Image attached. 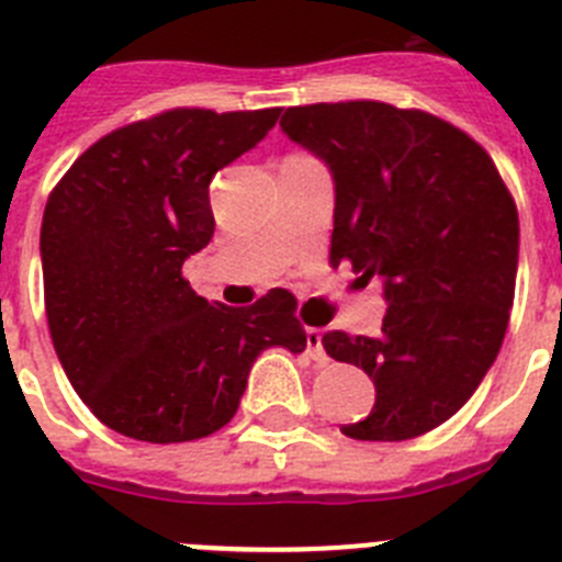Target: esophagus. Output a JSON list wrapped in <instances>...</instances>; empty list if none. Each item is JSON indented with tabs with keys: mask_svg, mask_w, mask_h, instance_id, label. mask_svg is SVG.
I'll list each match as a JSON object with an SVG mask.
<instances>
[{
	"mask_svg": "<svg viewBox=\"0 0 562 562\" xmlns=\"http://www.w3.org/2000/svg\"><path fill=\"white\" fill-rule=\"evenodd\" d=\"M305 341H308V353L316 362H328V353L322 348V328H305Z\"/></svg>",
	"mask_w": 562,
	"mask_h": 562,
	"instance_id": "obj_1",
	"label": "esophagus"
}]
</instances>
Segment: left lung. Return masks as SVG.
Instances as JSON below:
<instances>
[{
	"instance_id": "left-lung-1",
	"label": "left lung",
	"mask_w": 562,
	"mask_h": 562,
	"mask_svg": "<svg viewBox=\"0 0 562 562\" xmlns=\"http://www.w3.org/2000/svg\"><path fill=\"white\" fill-rule=\"evenodd\" d=\"M288 138L319 155L336 183L330 262L382 277L379 336L328 330L336 362L375 384L356 441H407L467 404L495 362L517 274V206L475 138L424 110L384 101L288 106Z\"/></svg>"
}]
</instances>
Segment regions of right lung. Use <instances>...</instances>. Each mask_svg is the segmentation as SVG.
Returning a JSON list of instances; mask_svg holds the SVG:
<instances>
[{
	"label": "right lung",
	"mask_w": 562,
	"mask_h": 562,
	"mask_svg": "<svg viewBox=\"0 0 562 562\" xmlns=\"http://www.w3.org/2000/svg\"><path fill=\"white\" fill-rule=\"evenodd\" d=\"M280 119L175 106L119 126L76 158L42 221L53 348L92 416L135 441L180 443L226 427L271 345L305 350L282 288L248 308L198 296L183 260L214 234L209 183Z\"/></svg>",
	"instance_id": "right-lung-1"
}]
</instances>
